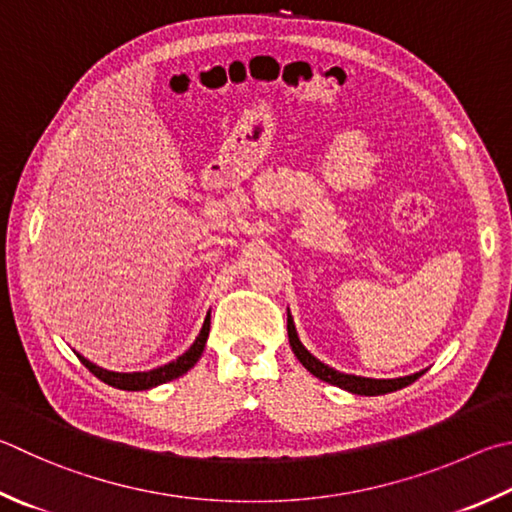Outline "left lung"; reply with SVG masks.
<instances>
[{"instance_id": "obj_1", "label": "left lung", "mask_w": 512, "mask_h": 512, "mask_svg": "<svg viewBox=\"0 0 512 512\" xmlns=\"http://www.w3.org/2000/svg\"><path fill=\"white\" fill-rule=\"evenodd\" d=\"M286 329H288V342H291V349L297 356V360H300L302 365L309 369L315 378H320L329 385L347 389V392H351V394H360V396L389 394V392H396V389H403L407 385H412L418 376H423V371H416V374L403 376V378H365V376L342 374V371H336L333 367L324 365V362H320L318 358L311 356V353L304 349L300 338H297V331H295V324H293L291 315H288V320H286Z\"/></svg>"}]
</instances>
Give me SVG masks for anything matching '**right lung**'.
Segmentation results:
<instances>
[{"label": "right lung", "instance_id": "right-lung-1", "mask_svg": "<svg viewBox=\"0 0 512 512\" xmlns=\"http://www.w3.org/2000/svg\"><path fill=\"white\" fill-rule=\"evenodd\" d=\"M208 333H210V313L206 315V320H203V327L199 331L197 340L192 342V347L185 351L183 356H179L172 362H167V365H163V367L150 369V371H132V374H123V371L102 369V367L94 365V362H89L85 356H80V353H76V356L80 358L82 365L91 371V374L102 380V383H107L116 389H125V392H141V389H150V387L167 383V380L179 378L185 374V371L197 365V360L201 358L203 349H206Z\"/></svg>", "mask_w": 512, "mask_h": 512}]
</instances>
